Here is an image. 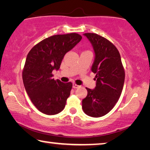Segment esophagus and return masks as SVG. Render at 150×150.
<instances>
[{"instance_id": "esophagus-1", "label": "esophagus", "mask_w": 150, "mask_h": 150, "mask_svg": "<svg viewBox=\"0 0 150 150\" xmlns=\"http://www.w3.org/2000/svg\"><path fill=\"white\" fill-rule=\"evenodd\" d=\"M79 87V86L77 85H76L75 83H73V88H78Z\"/></svg>"}]
</instances>
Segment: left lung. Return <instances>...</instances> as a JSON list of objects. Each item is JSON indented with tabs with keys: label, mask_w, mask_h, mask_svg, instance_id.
<instances>
[{
	"label": "left lung",
	"mask_w": 150,
	"mask_h": 150,
	"mask_svg": "<svg viewBox=\"0 0 150 150\" xmlns=\"http://www.w3.org/2000/svg\"><path fill=\"white\" fill-rule=\"evenodd\" d=\"M95 52L91 71L95 73L96 87L86 88L87 95L82 100L84 112L97 118L108 113L120 98L125 73L118 50L112 43L100 35L85 33Z\"/></svg>",
	"instance_id": "8db88e82"
}]
</instances>
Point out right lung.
I'll return each instance as SVG.
<instances>
[{
    "mask_svg": "<svg viewBox=\"0 0 150 150\" xmlns=\"http://www.w3.org/2000/svg\"><path fill=\"white\" fill-rule=\"evenodd\" d=\"M81 39L76 33L52 35L34 45L28 54L22 79L30 100L42 113L54 115L65 108L73 85L54 80L52 71L59 70L66 53Z\"/></svg>",
    "mask_w": 150,
    "mask_h": 150,
    "instance_id": "obj_1",
    "label": "right lung"
}]
</instances>
